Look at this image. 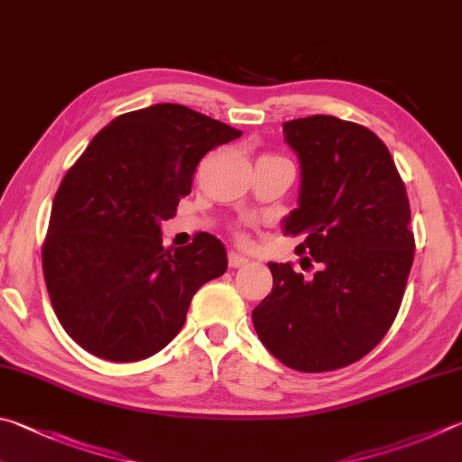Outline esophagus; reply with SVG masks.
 <instances>
[{"label":"esophagus","mask_w":462,"mask_h":462,"mask_svg":"<svg viewBox=\"0 0 462 462\" xmlns=\"http://www.w3.org/2000/svg\"><path fill=\"white\" fill-rule=\"evenodd\" d=\"M228 264H230V268H242V266L248 264V258L238 254V253H230L228 254Z\"/></svg>","instance_id":"34e87169"}]
</instances>
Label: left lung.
<instances>
[{"label": "left lung", "instance_id": "left-lung-1", "mask_svg": "<svg viewBox=\"0 0 462 462\" xmlns=\"http://www.w3.org/2000/svg\"><path fill=\"white\" fill-rule=\"evenodd\" d=\"M300 167L299 208L282 220L313 279L268 263L273 291L254 307L263 346L297 372H331L362 359L396 319L414 260L410 204L382 139L331 115L282 123ZM305 256L303 260H311Z\"/></svg>", "mask_w": 462, "mask_h": 462}]
</instances>
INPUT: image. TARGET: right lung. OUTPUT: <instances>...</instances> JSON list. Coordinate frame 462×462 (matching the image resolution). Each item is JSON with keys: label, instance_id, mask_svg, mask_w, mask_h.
Listing matches in <instances>:
<instances>
[{"label": "right lung", "instance_id": "right-lung-1", "mask_svg": "<svg viewBox=\"0 0 462 462\" xmlns=\"http://www.w3.org/2000/svg\"><path fill=\"white\" fill-rule=\"evenodd\" d=\"M240 135L183 105H153L108 123L64 175L42 264L58 321L82 349L123 364L151 357L180 333L196 291L226 273L216 236L165 248L162 222L208 151Z\"/></svg>", "mask_w": 462, "mask_h": 462}]
</instances>
